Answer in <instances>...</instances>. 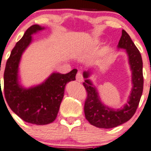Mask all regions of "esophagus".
Returning a JSON list of instances; mask_svg holds the SVG:
<instances>
[{
	"mask_svg": "<svg viewBox=\"0 0 151 151\" xmlns=\"http://www.w3.org/2000/svg\"><path fill=\"white\" fill-rule=\"evenodd\" d=\"M76 79H77V82H83L84 78H83V76H82V74H81V72H78L77 73V75H76Z\"/></svg>",
	"mask_w": 151,
	"mask_h": 151,
	"instance_id": "obj_1",
	"label": "esophagus"
}]
</instances>
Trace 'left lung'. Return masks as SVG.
<instances>
[{
	"label": "left lung",
	"instance_id": "1",
	"mask_svg": "<svg viewBox=\"0 0 151 151\" xmlns=\"http://www.w3.org/2000/svg\"><path fill=\"white\" fill-rule=\"evenodd\" d=\"M118 47L126 49L132 74V87L130 99L121 110H112L100 102L97 89L89 79H85L83 86L87 92L84 102V115L91 125L100 128H112L128 121L136 112L143 90V60L136 46L125 31L118 43ZM84 77H89L88 72H84Z\"/></svg>",
	"mask_w": 151,
	"mask_h": 151
}]
</instances>
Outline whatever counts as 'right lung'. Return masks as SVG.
I'll return each instance as SVG.
<instances>
[{"instance_id":"add662e5","label":"right lung","mask_w":151,"mask_h":151,"mask_svg":"<svg viewBox=\"0 0 151 151\" xmlns=\"http://www.w3.org/2000/svg\"><path fill=\"white\" fill-rule=\"evenodd\" d=\"M43 29L37 24L30 26L16 43L6 62L3 82L5 98L10 108L25 122L39 125L54 121L64 97L65 85L75 80L77 72L74 69L65 74L54 73L45 82L35 87L26 89L20 87L18 67L21 54L31 43V34Z\"/></svg>"}]
</instances>
